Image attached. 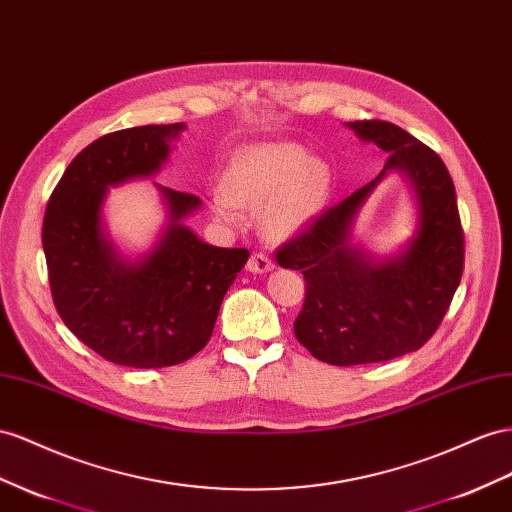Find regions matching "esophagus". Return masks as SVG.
I'll return each instance as SVG.
<instances>
[{
	"mask_svg": "<svg viewBox=\"0 0 512 512\" xmlns=\"http://www.w3.org/2000/svg\"><path fill=\"white\" fill-rule=\"evenodd\" d=\"M271 269H273V260L262 252H254L250 256V260H247V271H252V273H267Z\"/></svg>",
	"mask_w": 512,
	"mask_h": 512,
	"instance_id": "esophagus-1",
	"label": "esophagus"
}]
</instances>
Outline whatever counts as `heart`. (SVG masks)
Listing matches in <instances>:
<instances>
[{
	"instance_id": "1",
	"label": "heart",
	"mask_w": 512,
	"mask_h": 512,
	"mask_svg": "<svg viewBox=\"0 0 512 512\" xmlns=\"http://www.w3.org/2000/svg\"><path fill=\"white\" fill-rule=\"evenodd\" d=\"M329 170L293 142H267L239 150L224 174V189L213 193V211L232 222L237 204H267L265 224L275 237L295 232L321 209Z\"/></svg>"
}]
</instances>
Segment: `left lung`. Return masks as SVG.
I'll list each match as a JSON object with an SVG mask.
<instances>
[{
    "instance_id": "obj_1",
    "label": "left lung",
    "mask_w": 512,
    "mask_h": 512,
    "mask_svg": "<svg viewBox=\"0 0 512 512\" xmlns=\"http://www.w3.org/2000/svg\"><path fill=\"white\" fill-rule=\"evenodd\" d=\"M388 161L375 181L310 217L275 252L284 269L303 273L306 299L295 336L331 366L388 362L431 338L463 275V228L444 161L405 129L385 120L347 122ZM403 171L419 200V230L403 255L375 261L350 245L352 219L380 178Z\"/></svg>"
}]
</instances>
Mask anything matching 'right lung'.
Listing matches in <instances>:
<instances>
[{
    "instance_id": "right-lung-1",
    "label": "right lung",
    "mask_w": 512,
    "mask_h": 512,
    "mask_svg": "<svg viewBox=\"0 0 512 512\" xmlns=\"http://www.w3.org/2000/svg\"><path fill=\"white\" fill-rule=\"evenodd\" d=\"M183 129V122L146 124L99 137L68 165L45 211L55 310L86 347L120 366L165 368L202 351L224 295L250 258L243 247L200 241L183 224L200 198L161 185L168 226L153 250L127 262L105 237L107 189L157 174Z\"/></svg>"
}]
</instances>
